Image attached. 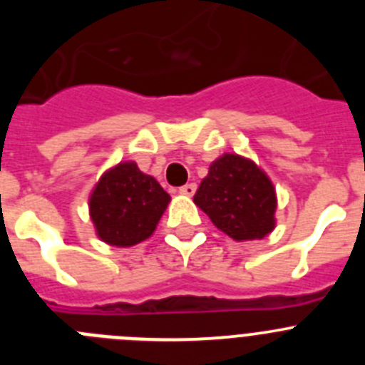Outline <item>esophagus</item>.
<instances>
[{
	"mask_svg": "<svg viewBox=\"0 0 365 365\" xmlns=\"http://www.w3.org/2000/svg\"><path fill=\"white\" fill-rule=\"evenodd\" d=\"M195 190H197V185H195V182H188V185L180 186L179 193H182V195H193Z\"/></svg>",
	"mask_w": 365,
	"mask_h": 365,
	"instance_id": "obj_1",
	"label": "esophagus"
}]
</instances>
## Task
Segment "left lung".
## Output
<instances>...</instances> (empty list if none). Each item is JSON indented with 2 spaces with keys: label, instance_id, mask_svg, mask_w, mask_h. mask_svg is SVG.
Instances as JSON below:
<instances>
[{
  "label": "left lung",
  "instance_id": "1",
  "mask_svg": "<svg viewBox=\"0 0 365 365\" xmlns=\"http://www.w3.org/2000/svg\"><path fill=\"white\" fill-rule=\"evenodd\" d=\"M193 202L235 241L261 240L274 228L276 192L252 160L227 153L212 163Z\"/></svg>",
  "mask_w": 365,
  "mask_h": 365
}]
</instances>
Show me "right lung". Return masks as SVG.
I'll use <instances>...</instances> for the list:
<instances>
[{"instance_id":"obj_1","label":"right lung","mask_w":365,"mask_h":365,"mask_svg":"<svg viewBox=\"0 0 365 365\" xmlns=\"http://www.w3.org/2000/svg\"><path fill=\"white\" fill-rule=\"evenodd\" d=\"M170 195L135 163L106 172L93 190L89 212L96 234L115 247H133L153 234Z\"/></svg>"}]
</instances>
